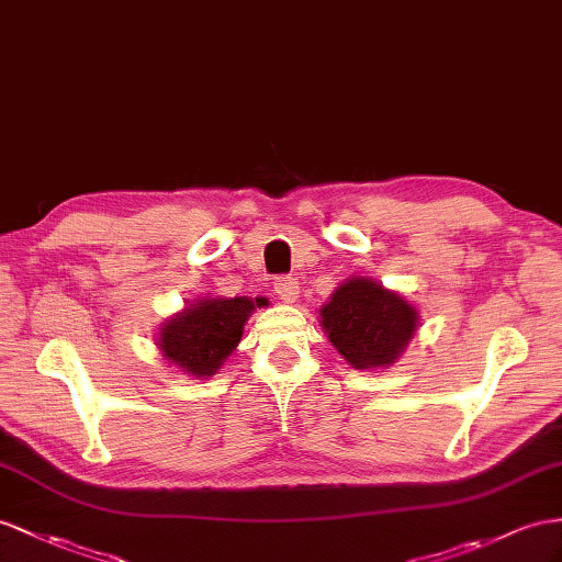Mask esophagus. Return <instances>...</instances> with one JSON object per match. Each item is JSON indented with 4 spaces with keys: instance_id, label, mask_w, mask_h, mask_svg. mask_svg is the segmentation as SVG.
I'll return each instance as SVG.
<instances>
[{
    "instance_id": "esophagus-1",
    "label": "esophagus",
    "mask_w": 562,
    "mask_h": 562,
    "mask_svg": "<svg viewBox=\"0 0 562 562\" xmlns=\"http://www.w3.org/2000/svg\"><path fill=\"white\" fill-rule=\"evenodd\" d=\"M272 284H276V294L282 301H286V304L299 296V280L292 278V276H280V278H276V282H272Z\"/></svg>"
}]
</instances>
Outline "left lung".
I'll use <instances>...</instances> for the list:
<instances>
[{"instance_id":"left-lung-1","label":"left lung","mask_w":562,"mask_h":562,"mask_svg":"<svg viewBox=\"0 0 562 562\" xmlns=\"http://www.w3.org/2000/svg\"><path fill=\"white\" fill-rule=\"evenodd\" d=\"M321 315L329 341L358 370L394 363L418 327L408 301L366 278L344 282Z\"/></svg>"}]
</instances>
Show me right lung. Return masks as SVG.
Instances as JSON below:
<instances>
[{
    "mask_svg": "<svg viewBox=\"0 0 562 562\" xmlns=\"http://www.w3.org/2000/svg\"><path fill=\"white\" fill-rule=\"evenodd\" d=\"M266 299H204L170 318L158 337V347L172 366L204 378L213 375L241 339L244 323Z\"/></svg>",
    "mask_w": 562,
    "mask_h": 562,
    "instance_id": "obj_1",
    "label": "right lung"
}]
</instances>
